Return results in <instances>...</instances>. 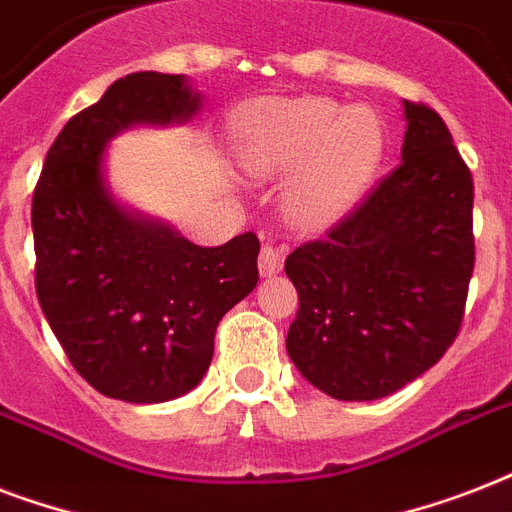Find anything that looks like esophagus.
<instances>
[{
  "label": "esophagus",
  "mask_w": 512,
  "mask_h": 512,
  "mask_svg": "<svg viewBox=\"0 0 512 512\" xmlns=\"http://www.w3.org/2000/svg\"><path fill=\"white\" fill-rule=\"evenodd\" d=\"M281 265H284V252L271 247V244H265V247L260 249V257H257V268H260V273H263V276H276V273L281 271Z\"/></svg>",
  "instance_id": "esophagus-1"
}]
</instances>
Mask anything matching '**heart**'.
Instances as JSON below:
<instances>
[{
  "label": "heart",
  "instance_id": "b5f03b06",
  "mask_svg": "<svg viewBox=\"0 0 512 512\" xmlns=\"http://www.w3.org/2000/svg\"><path fill=\"white\" fill-rule=\"evenodd\" d=\"M382 122L372 108L329 98L268 100L247 114L244 164L257 175H292L289 215L327 228L348 215L382 159Z\"/></svg>",
  "mask_w": 512,
  "mask_h": 512
}]
</instances>
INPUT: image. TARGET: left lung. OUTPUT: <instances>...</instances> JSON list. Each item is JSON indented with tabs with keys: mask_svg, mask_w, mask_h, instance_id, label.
Returning <instances> with one entry per match:
<instances>
[{
	"mask_svg": "<svg viewBox=\"0 0 512 512\" xmlns=\"http://www.w3.org/2000/svg\"><path fill=\"white\" fill-rule=\"evenodd\" d=\"M404 116L401 164L284 263L300 295L289 358L340 401L385 398L428 372L465 316L473 177L433 108L404 100Z\"/></svg>",
	"mask_w": 512,
	"mask_h": 512,
	"instance_id": "left-lung-1",
	"label": "left lung"
}]
</instances>
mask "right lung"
Here are the masks:
<instances>
[{
    "instance_id": "add662e5",
    "label": "right lung",
    "mask_w": 512,
    "mask_h": 512,
    "mask_svg": "<svg viewBox=\"0 0 512 512\" xmlns=\"http://www.w3.org/2000/svg\"><path fill=\"white\" fill-rule=\"evenodd\" d=\"M201 95L183 74L138 71L71 116L47 151L31 204L36 297L74 369L108 398L159 404L196 388L217 324L257 287L252 231L196 247L116 204L108 140L132 124L188 122Z\"/></svg>"
}]
</instances>
